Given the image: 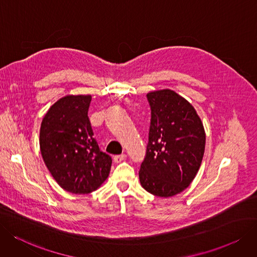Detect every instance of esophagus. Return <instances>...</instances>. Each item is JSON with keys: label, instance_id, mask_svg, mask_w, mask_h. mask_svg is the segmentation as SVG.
I'll use <instances>...</instances> for the list:
<instances>
[{"label": "esophagus", "instance_id": "34e87169", "mask_svg": "<svg viewBox=\"0 0 257 257\" xmlns=\"http://www.w3.org/2000/svg\"><path fill=\"white\" fill-rule=\"evenodd\" d=\"M125 158H126L125 154H121V155H116V156H114V162L119 163V162H121L123 160H125Z\"/></svg>", "mask_w": 257, "mask_h": 257}]
</instances>
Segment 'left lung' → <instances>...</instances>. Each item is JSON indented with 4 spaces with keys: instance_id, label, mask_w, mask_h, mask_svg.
Returning <instances> with one entry per match:
<instances>
[{
    "instance_id": "8db88e82",
    "label": "left lung",
    "mask_w": 257,
    "mask_h": 257,
    "mask_svg": "<svg viewBox=\"0 0 257 257\" xmlns=\"http://www.w3.org/2000/svg\"><path fill=\"white\" fill-rule=\"evenodd\" d=\"M147 97L152 118L139 179L149 193L171 197L186 190L196 176L206 133L193 105L176 91L154 90Z\"/></svg>"
}]
</instances>
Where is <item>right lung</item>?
I'll use <instances>...</instances> for the list:
<instances>
[{
	"mask_svg": "<svg viewBox=\"0 0 257 257\" xmlns=\"http://www.w3.org/2000/svg\"><path fill=\"white\" fill-rule=\"evenodd\" d=\"M90 95H67L49 107L40 128V151L63 190L88 194L101 187L111 158L99 150L87 116Z\"/></svg>",
	"mask_w": 257,
	"mask_h": 257,
	"instance_id": "obj_1",
	"label": "right lung"
}]
</instances>
